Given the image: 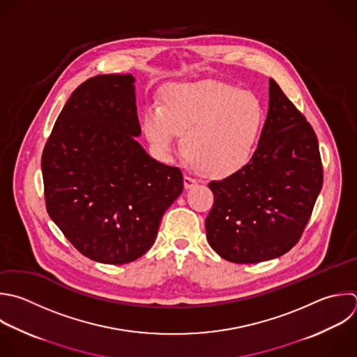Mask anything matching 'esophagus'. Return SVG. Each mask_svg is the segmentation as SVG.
<instances>
[{
    "label": "esophagus",
    "instance_id": "34e87169",
    "mask_svg": "<svg viewBox=\"0 0 357 357\" xmlns=\"http://www.w3.org/2000/svg\"><path fill=\"white\" fill-rule=\"evenodd\" d=\"M194 185H197V180L190 177V176H184V187H185V190H190Z\"/></svg>",
    "mask_w": 357,
    "mask_h": 357
}]
</instances>
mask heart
<instances>
[{"label":"heart","mask_w":357,"mask_h":357,"mask_svg":"<svg viewBox=\"0 0 357 357\" xmlns=\"http://www.w3.org/2000/svg\"><path fill=\"white\" fill-rule=\"evenodd\" d=\"M265 121L262 102L250 92L215 81L176 84L163 106L151 105L142 116V131L162 156L183 137L185 156L202 173L225 178L252 159Z\"/></svg>","instance_id":"b5f03b06"}]
</instances>
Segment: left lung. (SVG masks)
Segmentation results:
<instances>
[{
	"instance_id": "left-lung-1",
	"label": "left lung",
	"mask_w": 357,
	"mask_h": 357,
	"mask_svg": "<svg viewBox=\"0 0 357 357\" xmlns=\"http://www.w3.org/2000/svg\"><path fill=\"white\" fill-rule=\"evenodd\" d=\"M211 247L236 264L286 254L300 238L322 187L318 141L304 116L269 79L268 114L250 163L211 181Z\"/></svg>"
}]
</instances>
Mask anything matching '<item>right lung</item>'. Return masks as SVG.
<instances>
[{
    "label": "right lung",
    "mask_w": 357,
    "mask_h": 357,
    "mask_svg": "<svg viewBox=\"0 0 357 357\" xmlns=\"http://www.w3.org/2000/svg\"><path fill=\"white\" fill-rule=\"evenodd\" d=\"M135 78L96 75L63 107L42 156L46 208L85 257L121 265L155 243L166 209L183 192L178 167L137 141Z\"/></svg>",
    "instance_id": "right-lung-1"
}]
</instances>
